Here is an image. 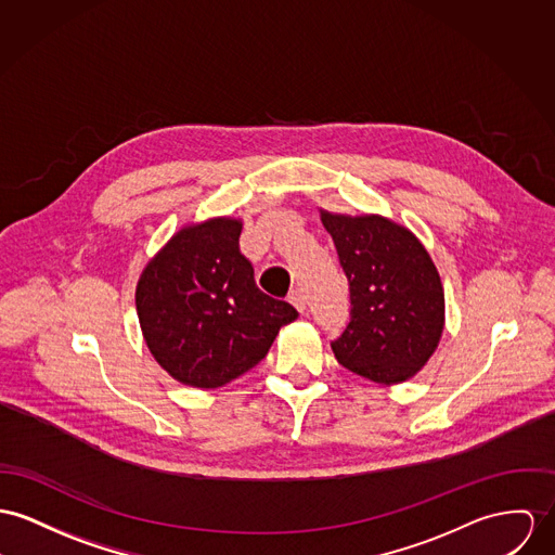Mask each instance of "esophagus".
<instances>
[{"mask_svg":"<svg viewBox=\"0 0 555 555\" xmlns=\"http://www.w3.org/2000/svg\"><path fill=\"white\" fill-rule=\"evenodd\" d=\"M287 299H289V301H292V304L298 308L299 312H304V310H306V296H304V292L294 289Z\"/></svg>","mask_w":555,"mask_h":555,"instance_id":"34e87169","label":"esophagus"}]
</instances>
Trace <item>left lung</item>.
<instances>
[{
  "label": "left lung",
  "mask_w": 555,
  "mask_h": 555,
  "mask_svg": "<svg viewBox=\"0 0 555 555\" xmlns=\"http://www.w3.org/2000/svg\"><path fill=\"white\" fill-rule=\"evenodd\" d=\"M348 281L350 314L332 348L341 365L378 384L412 378L443 330V287L418 238L378 215L323 214Z\"/></svg>",
  "instance_id": "left-lung-1"
}]
</instances>
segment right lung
<instances>
[{
    "mask_svg": "<svg viewBox=\"0 0 555 555\" xmlns=\"http://www.w3.org/2000/svg\"><path fill=\"white\" fill-rule=\"evenodd\" d=\"M241 223L211 219L172 236L143 270L137 312L156 361L179 383L217 388L257 365L279 330L298 319L256 285L238 251Z\"/></svg>",
    "mask_w": 555,
    "mask_h": 555,
    "instance_id": "obj_1",
    "label": "right lung"
}]
</instances>
